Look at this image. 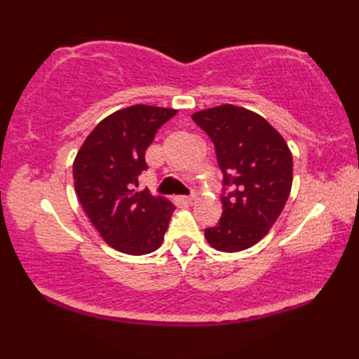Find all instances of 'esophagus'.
<instances>
[{"mask_svg": "<svg viewBox=\"0 0 359 359\" xmlns=\"http://www.w3.org/2000/svg\"><path fill=\"white\" fill-rule=\"evenodd\" d=\"M180 201L185 202V203H191L193 201H196V194H191V196H182Z\"/></svg>", "mask_w": 359, "mask_h": 359, "instance_id": "34e87169", "label": "esophagus"}]
</instances>
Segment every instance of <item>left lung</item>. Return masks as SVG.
<instances>
[{
	"label": "left lung",
	"instance_id": "8db88e82",
	"mask_svg": "<svg viewBox=\"0 0 359 359\" xmlns=\"http://www.w3.org/2000/svg\"><path fill=\"white\" fill-rule=\"evenodd\" d=\"M215 143L224 185L222 217L205 230L212 248L238 253L256 245L280 216L293 184V157L287 142L259 114L220 104L193 114Z\"/></svg>",
	"mask_w": 359,
	"mask_h": 359
}]
</instances>
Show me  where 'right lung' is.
<instances>
[{
    "label": "right lung",
    "instance_id": "right-lung-1",
    "mask_svg": "<svg viewBox=\"0 0 359 359\" xmlns=\"http://www.w3.org/2000/svg\"><path fill=\"white\" fill-rule=\"evenodd\" d=\"M177 109L133 104L103 118L74 160V187L103 241L120 253L142 256L162 245L175 210L165 197L135 191L147 170L144 152Z\"/></svg>",
    "mask_w": 359,
    "mask_h": 359
}]
</instances>
